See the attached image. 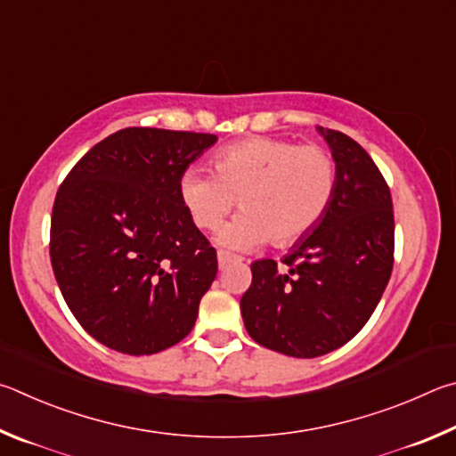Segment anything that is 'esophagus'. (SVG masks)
<instances>
[{
	"label": "esophagus",
	"instance_id": "34e87169",
	"mask_svg": "<svg viewBox=\"0 0 456 456\" xmlns=\"http://www.w3.org/2000/svg\"><path fill=\"white\" fill-rule=\"evenodd\" d=\"M232 260H236V258L232 256V254L224 252V250H218V266H220V268H226Z\"/></svg>",
	"mask_w": 456,
	"mask_h": 456
}]
</instances>
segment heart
<instances>
[{"label":"heart","instance_id":"obj_1","mask_svg":"<svg viewBox=\"0 0 456 456\" xmlns=\"http://www.w3.org/2000/svg\"><path fill=\"white\" fill-rule=\"evenodd\" d=\"M214 174L188 167L180 196L198 228L214 232L238 202L242 216L222 232V242L250 248L270 240L297 244L324 218L337 194L338 170L322 146L254 135L214 154Z\"/></svg>","mask_w":456,"mask_h":456}]
</instances>
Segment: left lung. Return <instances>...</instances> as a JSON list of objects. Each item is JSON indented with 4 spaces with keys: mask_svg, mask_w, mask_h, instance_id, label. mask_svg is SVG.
Instances as JSON below:
<instances>
[{
    "mask_svg": "<svg viewBox=\"0 0 456 456\" xmlns=\"http://www.w3.org/2000/svg\"><path fill=\"white\" fill-rule=\"evenodd\" d=\"M337 162V194L324 218L281 268L252 262L240 310L258 345L297 358L340 348L369 322L395 265L390 188L361 143L318 127Z\"/></svg>",
    "mask_w": 456,
    "mask_h": 456,
    "instance_id": "left-lung-1",
    "label": "left lung"
}]
</instances>
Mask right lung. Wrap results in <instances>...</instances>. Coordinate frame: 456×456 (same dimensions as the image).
<instances>
[{
	"label": "right lung",
	"mask_w": 456,
	"mask_h": 456,
	"mask_svg": "<svg viewBox=\"0 0 456 456\" xmlns=\"http://www.w3.org/2000/svg\"><path fill=\"white\" fill-rule=\"evenodd\" d=\"M214 134L126 127L84 154L55 194L50 258L71 314L103 346L154 354L188 337L218 258L180 196Z\"/></svg>",
	"instance_id": "obj_1"
}]
</instances>
